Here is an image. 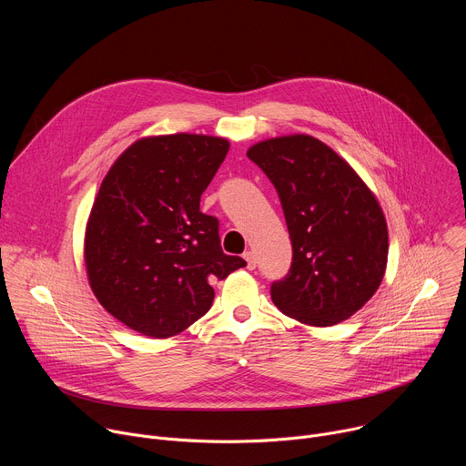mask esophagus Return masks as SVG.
I'll return each instance as SVG.
<instances>
[{
	"label": "esophagus",
	"mask_w": 466,
	"mask_h": 466,
	"mask_svg": "<svg viewBox=\"0 0 466 466\" xmlns=\"http://www.w3.org/2000/svg\"><path fill=\"white\" fill-rule=\"evenodd\" d=\"M243 258H245V261H247V269H248V271L256 269V254H254L252 250H247V252L243 254Z\"/></svg>",
	"instance_id": "34e87169"
}]
</instances>
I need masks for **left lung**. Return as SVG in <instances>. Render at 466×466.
<instances>
[{
  "label": "left lung",
  "mask_w": 466,
  "mask_h": 466,
  "mask_svg": "<svg viewBox=\"0 0 466 466\" xmlns=\"http://www.w3.org/2000/svg\"><path fill=\"white\" fill-rule=\"evenodd\" d=\"M247 157L275 184L293 261L271 286L275 306L308 326H334L378 291L389 232L376 195L334 149L309 135L261 140Z\"/></svg>",
  "instance_id": "8db88e82"
}]
</instances>
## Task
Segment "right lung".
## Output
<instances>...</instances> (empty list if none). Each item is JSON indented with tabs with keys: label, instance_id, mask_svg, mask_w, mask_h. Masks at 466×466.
<instances>
[{
	"label": "right lung",
	"instance_id": "right-lung-1",
	"mask_svg": "<svg viewBox=\"0 0 466 466\" xmlns=\"http://www.w3.org/2000/svg\"><path fill=\"white\" fill-rule=\"evenodd\" d=\"M230 142L160 135L130 144L105 175L85 232L88 284L99 304L142 336H178L214 302L212 282L245 268L221 250L201 195Z\"/></svg>",
	"mask_w": 466,
	"mask_h": 466
}]
</instances>
